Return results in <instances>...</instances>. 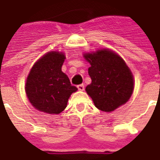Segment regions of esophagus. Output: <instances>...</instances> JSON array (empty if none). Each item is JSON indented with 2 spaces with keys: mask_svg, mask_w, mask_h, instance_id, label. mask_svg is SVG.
I'll return each mask as SVG.
<instances>
[{
  "mask_svg": "<svg viewBox=\"0 0 160 160\" xmlns=\"http://www.w3.org/2000/svg\"><path fill=\"white\" fill-rule=\"evenodd\" d=\"M78 89L79 91H83L84 90L83 84H79V85H78Z\"/></svg>",
  "mask_w": 160,
  "mask_h": 160,
  "instance_id": "34e87169",
  "label": "esophagus"
}]
</instances>
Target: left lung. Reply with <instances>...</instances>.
<instances>
[{"label": "left lung", "mask_w": 160, "mask_h": 160, "mask_svg": "<svg viewBox=\"0 0 160 160\" xmlns=\"http://www.w3.org/2000/svg\"><path fill=\"white\" fill-rule=\"evenodd\" d=\"M84 58L91 65L88 74L92 83L86 87V92L98 109L111 112L128 101L133 93V78L117 53L103 49L85 54Z\"/></svg>", "instance_id": "8db88e82"}]
</instances>
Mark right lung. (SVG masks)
<instances>
[{"label": "right lung", "mask_w": 160, "mask_h": 160, "mask_svg": "<svg viewBox=\"0 0 160 160\" xmlns=\"http://www.w3.org/2000/svg\"><path fill=\"white\" fill-rule=\"evenodd\" d=\"M65 56L51 52L34 64L26 83V92L35 108L51 114L65 109L71 94L78 90L62 72Z\"/></svg>", "instance_id": "1"}]
</instances>
